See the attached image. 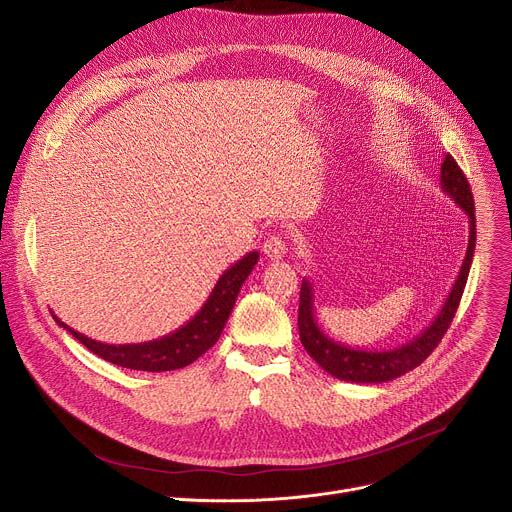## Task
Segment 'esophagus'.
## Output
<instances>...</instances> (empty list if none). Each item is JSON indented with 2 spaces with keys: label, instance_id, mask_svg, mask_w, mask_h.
<instances>
[{
  "label": "esophagus",
  "instance_id": "obj_1",
  "mask_svg": "<svg viewBox=\"0 0 512 512\" xmlns=\"http://www.w3.org/2000/svg\"><path fill=\"white\" fill-rule=\"evenodd\" d=\"M286 251H288L286 249V240L282 236H278V234L270 236V238L263 242V253H265L267 259H272V261L282 259L286 255Z\"/></svg>",
  "mask_w": 512,
  "mask_h": 512
}]
</instances>
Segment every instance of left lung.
Segmentation results:
<instances>
[{"label":"left lung","instance_id":"1","mask_svg":"<svg viewBox=\"0 0 512 512\" xmlns=\"http://www.w3.org/2000/svg\"><path fill=\"white\" fill-rule=\"evenodd\" d=\"M440 186L442 191L456 205H459L469 218V245L461 265V272L456 276L442 309L438 311L432 324H429L411 342L402 344L398 348H388V351L386 348L384 351H361V348H351L332 340L317 324L315 307H313V301H315L313 286L307 278H303L301 303H299L301 342L305 346V351L311 355V359L319 363L321 369L334 375V378L344 382H355V384H382V382L396 380L400 375H405L407 371L421 365L429 355H432V351L446 334L456 309H459L463 290L467 284V276L471 270L473 251H475V203L471 195V186L450 153H446L442 161Z\"/></svg>","mask_w":512,"mask_h":512}]
</instances>
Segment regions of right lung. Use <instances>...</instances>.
<instances>
[{"label":"right lung","mask_w":512,"mask_h":512,"mask_svg":"<svg viewBox=\"0 0 512 512\" xmlns=\"http://www.w3.org/2000/svg\"><path fill=\"white\" fill-rule=\"evenodd\" d=\"M257 261H259V253L251 251L240 261L230 265L228 270L220 276V280L215 282L211 294L203 303V307L195 313V317L188 319L186 324L176 332L161 336L157 340L139 342V344H105L72 330L56 315H53V319L58 321V326L68 330L80 344H85L91 353L114 365H120L126 369H137V371L180 369L197 361L215 342L220 340V334L236 303L240 286L249 278Z\"/></svg>","instance_id":"obj_1"}]
</instances>
